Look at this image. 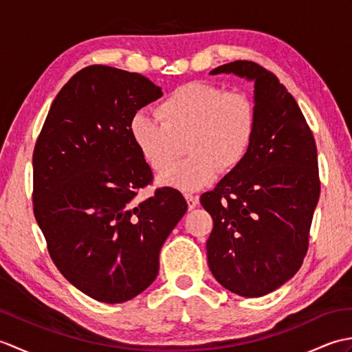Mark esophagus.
Returning <instances> with one entry per match:
<instances>
[{"mask_svg":"<svg viewBox=\"0 0 352 352\" xmlns=\"http://www.w3.org/2000/svg\"><path fill=\"white\" fill-rule=\"evenodd\" d=\"M184 198H186V201H188L189 210H193V208H195V207L198 206V201H199V199H198L197 195H192V193H186Z\"/></svg>","mask_w":352,"mask_h":352,"instance_id":"obj_1","label":"esophagus"}]
</instances>
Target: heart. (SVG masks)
Instances as JSON below:
<instances>
[{"mask_svg": "<svg viewBox=\"0 0 352 352\" xmlns=\"http://www.w3.org/2000/svg\"><path fill=\"white\" fill-rule=\"evenodd\" d=\"M157 120L138 111L130 121V138L149 166L162 172L186 140L190 157L159 177V183L178 190H197L216 175L241 166L257 130V109L241 91L192 81L177 87L157 107Z\"/></svg>", "mask_w": 352, "mask_h": 352, "instance_id": "obj_1", "label": "heart"}]
</instances>
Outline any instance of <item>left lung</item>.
Segmentation results:
<instances>
[{
  "instance_id": "obj_1",
  "label": "left lung",
  "mask_w": 352,
  "mask_h": 352,
  "mask_svg": "<svg viewBox=\"0 0 352 352\" xmlns=\"http://www.w3.org/2000/svg\"><path fill=\"white\" fill-rule=\"evenodd\" d=\"M218 74L252 81L257 130L241 166L201 195L213 218L207 261L221 286L257 298L302 265L320 190L318 151L301 109L272 72L236 60L210 71Z\"/></svg>"
}]
</instances>
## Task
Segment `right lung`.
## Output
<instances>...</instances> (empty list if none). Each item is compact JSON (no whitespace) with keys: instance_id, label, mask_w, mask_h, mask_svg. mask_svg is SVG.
Returning <instances> with one entry per match:
<instances>
[{"instance_id":"obj_1","label":"right lung","mask_w":352,"mask_h":352,"mask_svg":"<svg viewBox=\"0 0 352 352\" xmlns=\"http://www.w3.org/2000/svg\"><path fill=\"white\" fill-rule=\"evenodd\" d=\"M162 95L140 74L87 66L57 94L36 142L34 218L58 271L96 301L125 302L144 292L188 210L170 188L134 199L153 172L133 144L130 121Z\"/></svg>"}]
</instances>
